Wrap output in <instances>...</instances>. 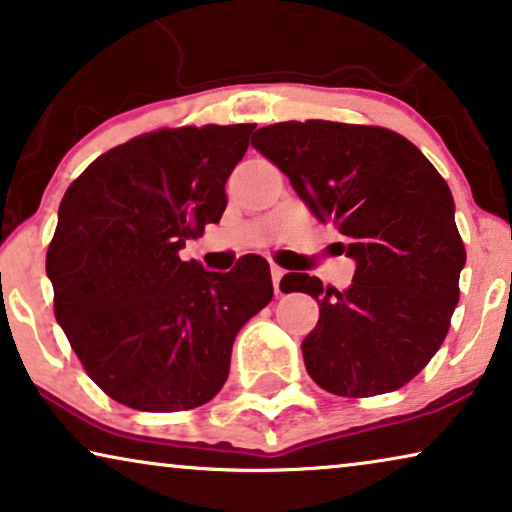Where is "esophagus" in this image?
Masks as SVG:
<instances>
[{"label":"esophagus","mask_w":512,"mask_h":512,"mask_svg":"<svg viewBox=\"0 0 512 512\" xmlns=\"http://www.w3.org/2000/svg\"><path fill=\"white\" fill-rule=\"evenodd\" d=\"M270 275H272V286H275V293H277V296H282V289H279V282H282L284 270L279 268V265H272V268H270Z\"/></svg>","instance_id":"1"}]
</instances>
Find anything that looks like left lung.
<instances>
[{"label": "left lung", "mask_w": 512, "mask_h": 512, "mask_svg": "<svg viewBox=\"0 0 512 512\" xmlns=\"http://www.w3.org/2000/svg\"><path fill=\"white\" fill-rule=\"evenodd\" d=\"M251 144L345 235L338 244L356 263L345 291L305 272L279 284L319 303L300 345L307 373L335 396L401 389L443 345L459 303L466 249L450 186L415 144L373 125L275 123Z\"/></svg>", "instance_id": "1"}]
</instances>
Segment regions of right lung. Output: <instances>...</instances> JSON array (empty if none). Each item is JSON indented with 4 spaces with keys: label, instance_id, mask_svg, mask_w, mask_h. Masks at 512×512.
Segmentation results:
<instances>
[{
    "label": "right lung",
    "instance_id": "add662e5",
    "mask_svg": "<svg viewBox=\"0 0 512 512\" xmlns=\"http://www.w3.org/2000/svg\"><path fill=\"white\" fill-rule=\"evenodd\" d=\"M254 123L172 128L93 160L67 188L46 254L55 319L97 387L146 412L191 410L228 380L235 335L272 300L270 265L181 261L219 223Z\"/></svg>",
    "mask_w": 512,
    "mask_h": 512
}]
</instances>
